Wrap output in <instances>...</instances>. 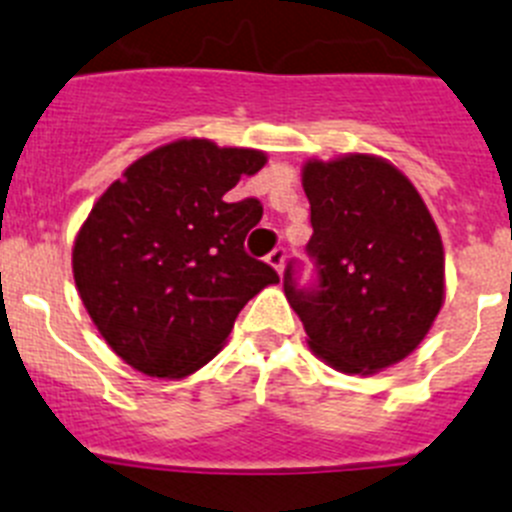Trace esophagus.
<instances>
[{"label": "esophagus", "instance_id": "34e87169", "mask_svg": "<svg viewBox=\"0 0 512 512\" xmlns=\"http://www.w3.org/2000/svg\"><path fill=\"white\" fill-rule=\"evenodd\" d=\"M284 261H287V248H274V251L266 256V264H269L271 269H277V271L284 269Z\"/></svg>", "mask_w": 512, "mask_h": 512}]
</instances>
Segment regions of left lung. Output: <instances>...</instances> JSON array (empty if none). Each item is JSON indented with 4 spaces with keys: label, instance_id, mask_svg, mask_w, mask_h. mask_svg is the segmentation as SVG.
Masks as SVG:
<instances>
[{
    "label": "left lung",
    "instance_id": "1",
    "mask_svg": "<svg viewBox=\"0 0 512 512\" xmlns=\"http://www.w3.org/2000/svg\"><path fill=\"white\" fill-rule=\"evenodd\" d=\"M307 253L318 282L284 271L307 346L343 374H374L413 354L443 305V243L418 189L369 153L302 166Z\"/></svg>",
    "mask_w": 512,
    "mask_h": 512
}]
</instances>
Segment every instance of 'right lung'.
Instances as JSON below:
<instances>
[{
	"label": "right lung",
	"mask_w": 512,
	"mask_h": 512,
	"mask_svg": "<svg viewBox=\"0 0 512 512\" xmlns=\"http://www.w3.org/2000/svg\"><path fill=\"white\" fill-rule=\"evenodd\" d=\"M266 153L182 138L140 156L94 202L74 241V282L107 346L138 372L182 379L223 348L277 271L243 248L259 200L225 192Z\"/></svg>",
	"instance_id": "add662e5"
}]
</instances>
